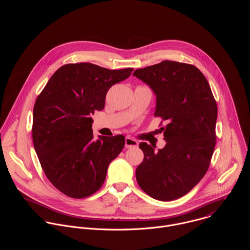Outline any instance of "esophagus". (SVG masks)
Segmentation results:
<instances>
[{
	"mask_svg": "<svg viewBox=\"0 0 250 250\" xmlns=\"http://www.w3.org/2000/svg\"><path fill=\"white\" fill-rule=\"evenodd\" d=\"M138 146V142L131 138V137H125V147L126 148H131V147H136Z\"/></svg>",
	"mask_w": 250,
	"mask_h": 250,
	"instance_id": "obj_1",
	"label": "esophagus"
}]
</instances>
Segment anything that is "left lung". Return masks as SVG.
Here are the masks:
<instances>
[{
  "mask_svg": "<svg viewBox=\"0 0 250 250\" xmlns=\"http://www.w3.org/2000/svg\"><path fill=\"white\" fill-rule=\"evenodd\" d=\"M133 76L147 84L156 96L154 117L166 146L140 142L145 158L135 170L136 181L147 195L173 201L190 192L208 169L216 146L218 106L210 87L194 65L164 60L137 69Z\"/></svg>",
  "mask_w": 250,
  "mask_h": 250,
  "instance_id": "obj_1",
  "label": "left lung"
}]
</instances>
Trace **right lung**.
<instances>
[{"label": "right lung", "mask_w": 250, "mask_h": 250, "mask_svg": "<svg viewBox=\"0 0 250 250\" xmlns=\"http://www.w3.org/2000/svg\"><path fill=\"white\" fill-rule=\"evenodd\" d=\"M132 68L110 70L92 63L61 66L33 106L32 140L41 165L61 193L82 199L104 184L110 163L125 146L122 134L94 139L91 118L105 95Z\"/></svg>", "instance_id": "obj_1"}]
</instances>
